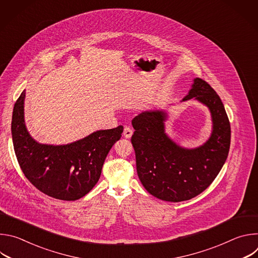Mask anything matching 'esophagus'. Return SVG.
I'll list each match as a JSON object with an SVG mask.
<instances>
[{
  "mask_svg": "<svg viewBox=\"0 0 258 258\" xmlns=\"http://www.w3.org/2000/svg\"><path fill=\"white\" fill-rule=\"evenodd\" d=\"M132 135H133V130H132L130 126L125 125V126H124V130H123V136H124L126 139H130V138L132 137Z\"/></svg>",
  "mask_w": 258,
  "mask_h": 258,
  "instance_id": "obj_1",
  "label": "esophagus"
}]
</instances>
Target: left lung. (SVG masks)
<instances>
[{"label": "left lung", "instance_id": "obj_1", "mask_svg": "<svg viewBox=\"0 0 258 258\" xmlns=\"http://www.w3.org/2000/svg\"><path fill=\"white\" fill-rule=\"evenodd\" d=\"M205 104L212 115L210 139L199 148L183 149L164 133L166 114L146 111L136 116L132 144L136 153L139 178L154 197L180 202L206 190L224 166L231 144V124L224 104L208 83L195 79L189 95Z\"/></svg>", "mask_w": 258, "mask_h": 258}]
</instances>
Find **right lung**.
Returning <instances> with one entry per match:
<instances>
[{"label": "right lung", "mask_w": 258, "mask_h": 258, "mask_svg": "<svg viewBox=\"0 0 258 258\" xmlns=\"http://www.w3.org/2000/svg\"><path fill=\"white\" fill-rule=\"evenodd\" d=\"M25 91L17 99L12 115V140L25 177L42 193L59 200L75 201L87 195L100 178L102 166L123 126L93 133L63 146L42 145L28 134L24 123Z\"/></svg>", "instance_id": "1"}]
</instances>
